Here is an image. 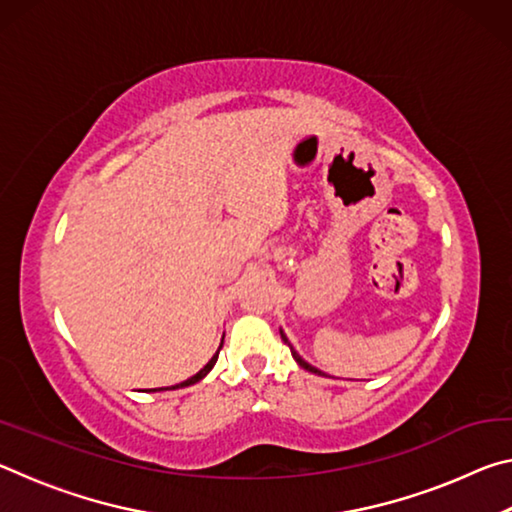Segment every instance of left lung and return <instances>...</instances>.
Returning a JSON list of instances; mask_svg holds the SVG:
<instances>
[{"instance_id":"left-lung-1","label":"left lung","mask_w":512,"mask_h":512,"mask_svg":"<svg viewBox=\"0 0 512 512\" xmlns=\"http://www.w3.org/2000/svg\"><path fill=\"white\" fill-rule=\"evenodd\" d=\"M280 336H282V341H284V343H287V345H289V348H291V343H289V339H287V336H284V332H280ZM291 354H293V359H296V361H298V366H302V368H305V370H309V372H314V375H323V372H320L318 368H314V366H311V363H307V361H305V359H302V357H300V354H298L296 350H293V348H291Z\"/></svg>"}]
</instances>
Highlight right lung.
<instances>
[{
	"mask_svg": "<svg viewBox=\"0 0 512 512\" xmlns=\"http://www.w3.org/2000/svg\"><path fill=\"white\" fill-rule=\"evenodd\" d=\"M221 345H223V343H221ZM221 345H219V350H221ZM219 350H216V354H214V357H212L210 361H207V363H205V366H203L201 370H198L194 377H189V379H185V381H180V384H176V386H171V391H176V388H185V386H192V384H196V381H201V379H203V377L207 375V372H210V370L214 368V363H216V359H219ZM153 391H155V388H153ZM160 391H162V388H160ZM164 391H167V388H164Z\"/></svg>",
	"mask_w": 512,
	"mask_h": 512,
	"instance_id": "right-lung-1",
	"label": "right lung"
}]
</instances>
